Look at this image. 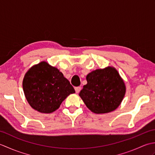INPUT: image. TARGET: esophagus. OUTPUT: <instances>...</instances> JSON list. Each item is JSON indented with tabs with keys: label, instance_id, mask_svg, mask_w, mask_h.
I'll use <instances>...</instances> for the list:
<instances>
[{
	"label": "esophagus",
	"instance_id": "34e87169",
	"mask_svg": "<svg viewBox=\"0 0 155 155\" xmlns=\"http://www.w3.org/2000/svg\"><path fill=\"white\" fill-rule=\"evenodd\" d=\"M74 90H75V91H76V93H79L80 90H81V87H74Z\"/></svg>",
	"mask_w": 155,
	"mask_h": 155
}]
</instances>
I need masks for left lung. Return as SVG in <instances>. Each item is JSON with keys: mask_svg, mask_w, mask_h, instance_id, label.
<instances>
[{"mask_svg": "<svg viewBox=\"0 0 155 155\" xmlns=\"http://www.w3.org/2000/svg\"><path fill=\"white\" fill-rule=\"evenodd\" d=\"M87 84L79 96L87 107L95 114L108 113L120 104L126 93V86L113 67L97 69L87 75Z\"/></svg>", "mask_w": 155, "mask_h": 155, "instance_id": "left-lung-1", "label": "left lung"}]
</instances>
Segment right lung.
<instances>
[{
    "label": "right lung",
    "mask_w": 155,
    "mask_h": 155,
    "mask_svg": "<svg viewBox=\"0 0 155 155\" xmlns=\"http://www.w3.org/2000/svg\"><path fill=\"white\" fill-rule=\"evenodd\" d=\"M23 91L28 104L39 113L49 114L57 110L73 87L57 68L42 61L26 72Z\"/></svg>",
    "instance_id": "obj_1"
}]
</instances>
